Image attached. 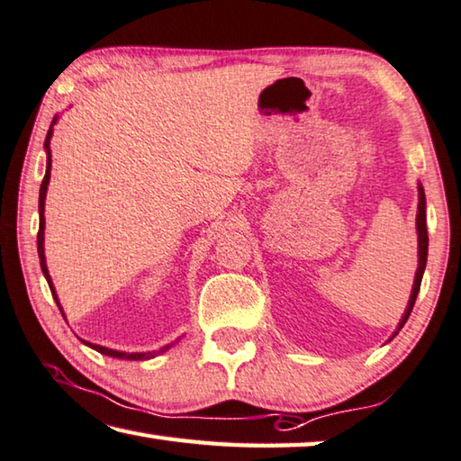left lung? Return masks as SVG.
<instances>
[{"instance_id":"obj_1","label":"left lung","mask_w":461,"mask_h":461,"mask_svg":"<svg viewBox=\"0 0 461 461\" xmlns=\"http://www.w3.org/2000/svg\"><path fill=\"white\" fill-rule=\"evenodd\" d=\"M417 230H419V269H417V276H415V285H413V294H411V300H409V308L405 312V316H402L399 330L405 326V321L409 320L411 312H413V305L415 300L419 295V287H421V279H423V271H425V265H427V247H429V237H427V214H425V192L421 185H419V212H417Z\"/></svg>"}]
</instances>
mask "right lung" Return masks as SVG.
<instances>
[{
    "label": "right lung",
    "instance_id": "obj_1",
    "mask_svg": "<svg viewBox=\"0 0 461 461\" xmlns=\"http://www.w3.org/2000/svg\"><path fill=\"white\" fill-rule=\"evenodd\" d=\"M56 123V117L52 119V125ZM50 137H52V127L48 129V135H46V141H44V148H46V153H48V161H46V176L42 180V185H40V200H38V210H40V229H38V257H40V267H42V273L44 277L48 281V285H50V292H52V297L56 300V303H59V297H56L54 294V287H52V281H50V276H48V269H46V259H44V200H46V190H48V182H50V167H52V153H50ZM60 308V305H59ZM62 312V310H60ZM88 344V342H85ZM91 348H95L96 352L101 354H107V357H113V358H125V360H148V358H153L158 357V354L166 352L169 346L167 344L164 346V348L158 350V352H140V354H125V352H117V350H109V348H103V346H96V344H88Z\"/></svg>",
    "mask_w": 461,
    "mask_h": 461
}]
</instances>
